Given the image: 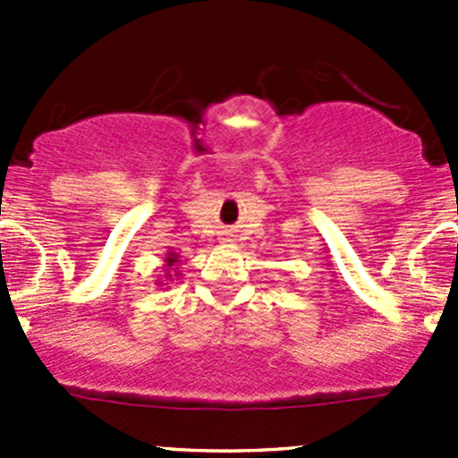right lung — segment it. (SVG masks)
Wrapping results in <instances>:
<instances>
[{
	"instance_id": "right-lung-1",
	"label": "right lung",
	"mask_w": 458,
	"mask_h": 458,
	"mask_svg": "<svg viewBox=\"0 0 458 458\" xmlns=\"http://www.w3.org/2000/svg\"><path fill=\"white\" fill-rule=\"evenodd\" d=\"M161 275L164 276H159V281H157L159 285H168L170 281H174L179 275H182V270H179V255L173 250V248L165 252L164 266H161Z\"/></svg>"
}]
</instances>
